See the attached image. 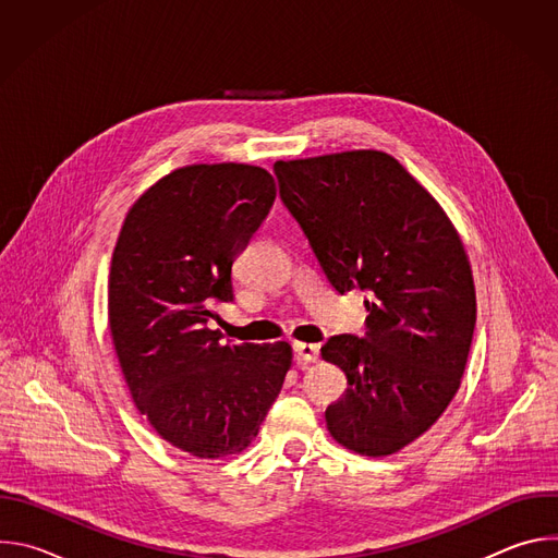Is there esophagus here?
I'll list each match as a JSON object with an SVG mask.
<instances>
[{
	"label": "esophagus",
	"instance_id": "1",
	"mask_svg": "<svg viewBox=\"0 0 558 558\" xmlns=\"http://www.w3.org/2000/svg\"><path fill=\"white\" fill-rule=\"evenodd\" d=\"M293 353H295L298 364H308V362H317V357H320V347L306 344V342H295Z\"/></svg>",
	"mask_w": 558,
	"mask_h": 558
}]
</instances>
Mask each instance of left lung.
Masks as SVG:
<instances>
[{"instance_id":"left-lung-1","label":"left lung","mask_w":558,"mask_h":558,"mask_svg":"<svg viewBox=\"0 0 558 558\" xmlns=\"http://www.w3.org/2000/svg\"><path fill=\"white\" fill-rule=\"evenodd\" d=\"M274 172L331 287L371 295L366 338L344 333L323 347V360L347 375L327 428L357 454H395L441 417L461 386L476 295L459 231L379 149L276 161Z\"/></svg>"}]
</instances>
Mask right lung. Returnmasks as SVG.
Returning <instances> with one entry per match:
<instances>
[{
  "mask_svg": "<svg viewBox=\"0 0 558 558\" xmlns=\"http://www.w3.org/2000/svg\"><path fill=\"white\" fill-rule=\"evenodd\" d=\"M274 201L263 168L185 166L134 201L112 252L108 323L132 400L158 437L198 459L243 452L291 368L287 342L229 344L207 327Z\"/></svg>",
  "mask_w": 558,
  "mask_h": 558,
  "instance_id": "1",
  "label": "right lung"
}]
</instances>
